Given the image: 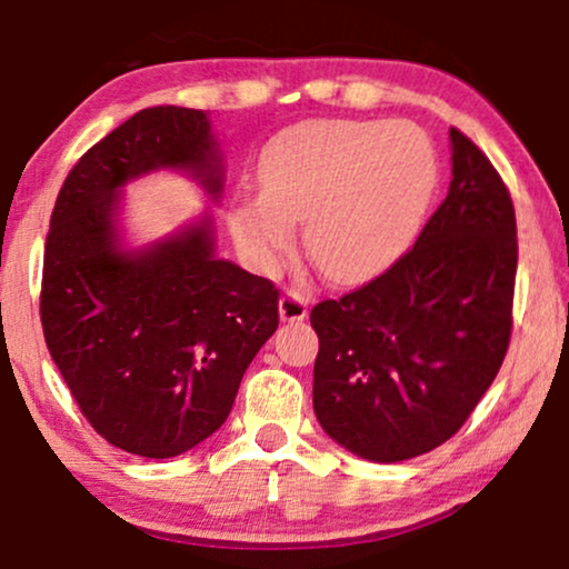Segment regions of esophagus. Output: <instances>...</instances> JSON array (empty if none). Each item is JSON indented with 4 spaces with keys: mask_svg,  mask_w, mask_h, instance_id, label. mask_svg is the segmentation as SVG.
Listing matches in <instances>:
<instances>
[{
    "mask_svg": "<svg viewBox=\"0 0 569 569\" xmlns=\"http://www.w3.org/2000/svg\"><path fill=\"white\" fill-rule=\"evenodd\" d=\"M307 307H309V297L297 289H286L283 297L278 301L280 318L283 320H305Z\"/></svg>",
    "mask_w": 569,
    "mask_h": 569,
    "instance_id": "obj_1",
    "label": "esophagus"
}]
</instances>
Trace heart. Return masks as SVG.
Segmentation results:
<instances>
[{
  "label": "heart",
  "mask_w": 569,
  "mask_h": 569,
  "mask_svg": "<svg viewBox=\"0 0 569 569\" xmlns=\"http://www.w3.org/2000/svg\"><path fill=\"white\" fill-rule=\"evenodd\" d=\"M433 143L412 123L309 120L286 128L262 157V191L231 212L236 247L272 272L307 220L309 257L328 278L355 280L412 236L436 186Z\"/></svg>",
  "instance_id": "heart-1"
}]
</instances>
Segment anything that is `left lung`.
Here are the masks:
<instances>
[{
	"label": "left lung",
	"mask_w": 569,
	"mask_h": 569,
	"mask_svg": "<svg viewBox=\"0 0 569 569\" xmlns=\"http://www.w3.org/2000/svg\"><path fill=\"white\" fill-rule=\"evenodd\" d=\"M451 183L417 241L359 289L312 307V405L326 433L372 462L449 441L483 399L512 336L517 220L507 183L451 128Z\"/></svg>",
	"instance_id": "1"
}]
</instances>
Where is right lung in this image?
<instances>
[{"label": "right lung", "mask_w": 569, "mask_h": 569, "mask_svg": "<svg viewBox=\"0 0 569 569\" xmlns=\"http://www.w3.org/2000/svg\"><path fill=\"white\" fill-rule=\"evenodd\" d=\"M157 168L191 170L218 197L204 112L149 107L73 164L49 220L39 312L91 428L128 455L168 459L231 415L243 372L278 328V289L214 257L210 220L123 254L114 191Z\"/></svg>", "instance_id": "1"}]
</instances>
